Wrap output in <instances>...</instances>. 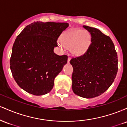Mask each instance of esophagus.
I'll return each instance as SVG.
<instances>
[{
    "instance_id": "1",
    "label": "esophagus",
    "mask_w": 127,
    "mask_h": 127,
    "mask_svg": "<svg viewBox=\"0 0 127 127\" xmlns=\"http://www.w3.org/2000/svg\"><path fill=\"white\" fill-rule=\"evenodd\" d=\"M70 57H68V60H67V63H70Z\"/></svg>"
}]
</instances>
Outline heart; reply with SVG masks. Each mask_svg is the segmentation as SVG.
Wrapping results in <instances>:
<instances>
[{
	"label": "heart",
	"instance_id": "obj_1",
	"mask_svg": "<svg viewBox=\"0 0 127 127\" xmlns=\"http://www.w3.org/2000/svg\"><path fill=\"white\" fill-rule=\"evenodd\" d=\"M62 40L64 46L72 49L74 54L79 55L87 51L90 43V36L87 32L81 30H72L64 33ZM60 46L64 48L62 44H60Z\"/></svg>",
	"mask_w": 127,
	"mask_h": 127
}]
</instances>
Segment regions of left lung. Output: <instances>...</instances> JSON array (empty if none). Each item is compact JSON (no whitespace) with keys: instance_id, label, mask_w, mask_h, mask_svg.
<instances>
[{"instance_id":"left-lung-1","label":"left lung","mask_w":127,"mask_h":127,"mask_svg":"<svg viewBox=\"0 0 127 127\" xmlns=\"http://www.w3.org/2000/svg\"><path fill=\"white\" fill-rule=\"evenodd\" d=\"M91 36V44L84 54L70 61L73 68L72 90L87 98L104 93L117 74L118 56L114 44L108 36L94 27L83 26Z\"/></svg>"}]
</instances>
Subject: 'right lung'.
Instances as JSON below:
<instances>
[{
    "label": "right lung",
    "instance_id": "1",
    "mask_svg": "<svg viewBox=\"0 0 127 127\" xmlns=\"http://www.w3.org/2000/svg\"><path fill=\"white\" fill-rule=\"evenodd\" d=\"M68 27L66 23L34 21L17 36L13 45L10 68L20 88L34 95L51 91L54 81L67 62L66 55L54 52L57 40Z\"/></svg>",
    "mask_w": 127,
    "mask_h": 127
}]
</instances>
